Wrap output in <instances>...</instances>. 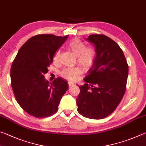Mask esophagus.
<instances>
[{
    "label": "esophagus",
    "instance_id": "34e87169",
    "mask_svg": "<svg viewBox=\"0 0 146 146\" xmlns=\"http://www.w3.org/2000/svg\"><path fill=\"white\" fill-rule=\"evenodd\" d=\"M74 85V84L73 83H72V82H68V86H70V87H71V86H73Z\"/></svg>",
    "mask_w": 146,
    "mask_h": 146
}]
</instances>
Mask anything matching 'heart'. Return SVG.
Masks as SVG:
<instances>
[{"label":"heart","mask_w":146,"mask_h":146,"mask_svg":"<svg viewBox=\"0 0 146 146\" xmlns=\"http://www.w3.org/2000/svg\"><path fill=\"white\" fill-rule=\"evenodd\" d=\"M69 46L77 58V62L85 69L88 70L93 65L96 58V51L91 47H86V44L78 38H73L69 43ZM60 51L58 50L54 56V61L58 62L60 58ZM81 70L78 67L66 68L62 71L61 75L70 81L77 80Z\"/></svg>","instance_id":"obj_1"}]
</instances>
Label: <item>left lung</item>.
I'll return each instance as SVG.
<instances>
[{
    "mask_svg": "<svg viewBox=\"0 0 146 146\" xmlns=\"http://www.w3.org/2000/svg\"><path fill=\"white\" fill-rule=\"evenodd\" d=\"M86 40L95 46L96 58L78 86V111L84 117L102 119L114 111L124 95L128 65L119 46L104 35H91Z\"/></svg>",
    "mask_w": 146,
    "mask_h": 146,
    "instance_id": "left-lung-1",
    "label": "left lung"
}]
</instances>
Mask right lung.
<instances>
[{"instance_id": "add662e5", "label": "right lung", "mask_w": 146, "mask_h": 146, "mask_svg": "<svg viewBox=\"0 0 146 146\" xmlns=\"http://www.w3.org/2000/svg\"><path fill=\"white\" fill-rule=\"evenodd\" d=\"M68 35H37L20 48L12 64L11 87L20 106L29 115L44 118L56 112L62 97L68 89V82L56 78L49 84L44 78L58 48Z\"/></svg>"}]
</instances>
